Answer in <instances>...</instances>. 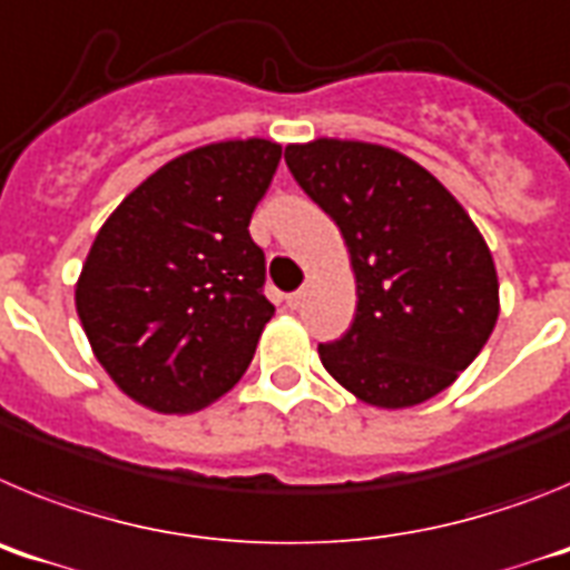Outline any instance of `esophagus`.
<instances>
[{
  "instance_id": "obj_1",
  "label": "esophagus",
  "mask_w": 570,
  "mask_h": 570,
  "mask_svg": "<svg viewBox=\"0 0 570 570\" xmlns=\"http://www.w3.org/2000/svg\"><path fill=\"white\" fill-rule=\"evenodd\" d=\"M305 296H308V288H299L294 291V294L285 296V302H288V308H302V302H305Z\"/></svg>"
}]
</instances>
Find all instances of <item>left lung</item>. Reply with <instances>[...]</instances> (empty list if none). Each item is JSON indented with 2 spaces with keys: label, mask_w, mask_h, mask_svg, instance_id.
<instances>
[{
  "label": "left lung",
  "mask_w": 570,
  "mask_h": 570,
  "mask_svg": "<svg viewBox=\"0 0 570 570\" xmlns=\"http://www.w3.org/2000/svg\"><path fill=\"white\" fill-rule=\"evenodd\" d=\"M299 188L331 216L351 254L356 316L320 345L331 376L374 407H414L454 385L500 316L493 256L454 194L385 145H288Z\"/></svg>",
  "instance_id": "8db88e82"
}]
</instances>
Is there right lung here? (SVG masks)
<instances>
[{
	"label": "right lung",
	"instance_id": "obj_1",
	"mask_svg": "<svg viewBox=\"0 0 570 570\" xmlns=\"http://www.w3.org/2000/svg\"><path fill=\"white\" fill-rule=\"evenodd\" d=\"M271 139L176 156L105 219L77 314L116 387L156 414H194L242 380L274 316L248 225L279 165Z\"/></svg>",
	"mask_w": 570,
	"mask_h": 570
}]
</instances>
